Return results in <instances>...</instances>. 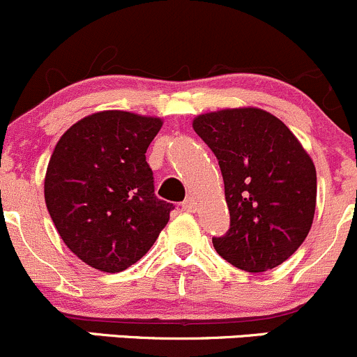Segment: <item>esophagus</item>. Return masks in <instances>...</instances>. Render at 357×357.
I'll use <instances>...</instances> for the list:
<instances>
[{
    "label": "esophagus",
    "instance_id": "obj_1",
    "mask_svg": "<svg viewBox=\"0 0 357 357\" xmlns=\"http://www.w3.org/2000/svg\"><path fill=\"white\" fill-rule=\"evenodd\" d=\"M182 209H183V211L194 213V211H196V203H194V201L189 197V199H185L182 203Z\"/></svg>",
    "mask_w": 357,
    "mask_h": 357
}]
</instances>
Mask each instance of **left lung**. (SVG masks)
<instances>
[{"label":"left lung","mask_w":357,"mask_h":357,"mask_svg":"<svg viewBox=\"0 0 357 357\" xmlns=\"http://www.w3.org/2000/svg\"><path fill=\"white\" fill-rule=\"evenodd\" d=\"M196 134L218 160L230 229L213 237L223 259L251 273L289 259L310 234L316 168L282 120L255 106L197 115Z\"/></svg>","instance_id":"8db88e82"}]
</instances>
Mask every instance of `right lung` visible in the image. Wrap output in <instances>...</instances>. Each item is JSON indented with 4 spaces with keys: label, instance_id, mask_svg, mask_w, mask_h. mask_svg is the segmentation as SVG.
I'll list each match as a JSON object with an SVG mask.
<instances>
[{
    "label": "right lung",
    "instance_id": "1",
    "mask_svg": "<svg viewBox=\"0 0 357 357\" xmlns=\"http://www.w3.org/2000/svg\"><path fill=\"white\" fill-rule=\"evenodd\" d=\"M163 120L106 109L79 120L54 148L44 177L47 211L67 248L105 273L151 249L174 204L154 196L146 151Z\"/></svg>",
    "mask_w": 357,
    "mask_h": 357
}]
</instances>
